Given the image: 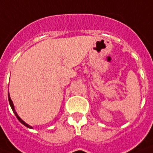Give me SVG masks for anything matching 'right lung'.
Instances as JSON below:
<instances>
[{
    "instance_id": "add662e5",
    "label": "right lung",
    "mask_w": 153,
    "mask_h": 153,
    "mask_svg": "<svg viewBox=\"0 0 153 153\" xmlns=\"http://www.w3.org/2000/svg\"><path fill=\"white\" fill-rule=\"evenodd\" d=\"M8 99H9V102H10V105L11 108H12V110H13V112H14V113L15 114V116H16V117L18 118V120L21 122V123L23 124V125H24L25 126H27V128H30V129H32V127L31 126H29V125H27V124L26 123V122H24V121L21 119V118L19 117V115L17 114V112H16V111H15V109H14V103H13V102H12V100H11L10 97V94H9V92H8Z\"/></svg>"
}]
</instances>
